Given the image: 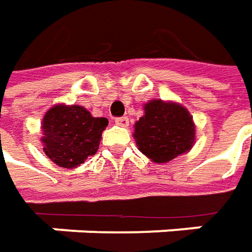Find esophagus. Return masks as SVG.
<instances>
[{
  "label": "esophagus",
  "instance_id": "1",
  "mask_svg": "<svg viewBox=\"0 0 252 252\" xmlns=\"http://www.w3.org/2000/svg\"><path fill=\"white\" fill-rule=\"evenodd\" d=\"M115 124L120 126H129V120L126 117H120V118H115Z\"/></svg>",
  "mask_w": 252,
  "mask_h": 252
}]
</instances>
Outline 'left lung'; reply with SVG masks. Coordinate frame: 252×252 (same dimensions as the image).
Listing matches in <instances>:
<instances>
[{"label":"left lung","mask_w":252,"mask_h":252,"mask_svg":"<svg viewBox=\"0 0 252 252\" xmlns=\"http://www.w3.org/2000/svg\"><path fill=\"white\" fill-rule=\"evenodd\" d=\"M134 139L147 158L163 163L190 151L196 126L186 107L154 98L144 104V115L134 124Z\"/></svg>","instance_id":"obj_1"}]
</instances>
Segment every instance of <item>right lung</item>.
<instances>
[{"instance_id":"right-lung-1","label":"right lung","mask_w":252,"mask_h":252,"mask_svg":"<svg viewBox=\"0 0 252 252\" xmlns=\"http://www.w3.org/2000/svg\"><path fill=\"white\" fill-rule=\"evenodd\" d=\"M107 126V118L93 117L82 105H53L45 113L40 126L43 152L62 168H77L97 152Z\"/></svg>"}]
</instances>
